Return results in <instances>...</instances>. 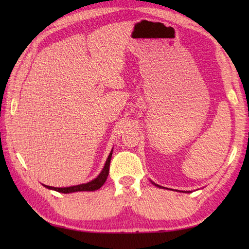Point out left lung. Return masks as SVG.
Segmentation results:
<instances>
[{"label": "left lung", "mask_w": 249, "mask_h": 249, "mask_svg": "<svg viewBox=\"0 0 249 249\" xmlns=\"http://www.w3.org/2000/svg\"><path fill=\"white\" fill-rule=\"evenodd\" d=\"M151 182H152V181H151ZM152 184H153V185H155V186H156V187H158V188H162V189H163V188H166V187H162V186H160V185L155 184L154 182H152ZM166 189H168V188H166ZM182 193H189V192H182Z\"/></svg>", "instance_id": "left-lung-1"}]
</instances>
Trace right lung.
<instances>
[{"label": "right lung", "mask_w": 249, "mask_h": 249, "mask_svg": "<svg viewBox=\"0 0 249 249\" xmlns=\"http://www.w3.org/2000/svg\"><path fill=\"white\" fill-rule=\"evenodd\" d=\"M112 151H113V149L111 150V152L109 153V156L107 158V160H106L103 170L100 171L98 176L94 179H92V181L84 183V184H80V185H76V186H70V187H52V186H48V185H45V184H43V186H45L48 189L55 190V192L63 193V194H71V193H76V192H95V190H97L103 186L106 182V179H107V178H108L110 160H111V157H112Z\"/></svg>", "instance_id": "obj_1"}]
</instances>
